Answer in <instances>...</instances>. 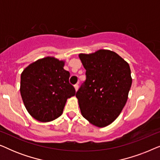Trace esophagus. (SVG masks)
<instances>
[{"mask_svg":"<svg viewBox=\"0 0 160 160\" xmlns=\"http://www.w3.org/2000/svg\"><path fill=\"white\" fill-rule=\"evenodd\" d=\"M74 88H75L76 91H77V90H78V84H76L74 85Z\"/></svg>","mask_w":160,"mask_h":160,"instance_id":"34e87169","label":"esophagus"}]
</instances>
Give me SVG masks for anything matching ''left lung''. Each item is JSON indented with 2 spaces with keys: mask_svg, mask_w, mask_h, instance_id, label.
<instances>
[{
  "mask_svg": "<svg viewBox=\"0 0 160 160\" xmlns=\"http://www.w3.org/2000/svg\"><path fill=\"white\" fill-rule=\"evenodd\" d=\"M79 58L86 69V80L76 94L81 113L93 125L108 126L128 100L132 85L130 65L110 50L80 54Z\"/></svg>",
  "mask_w": 160,
  "mask_h": 160,
  "instance_id": "left-lung-1",
  "label": "left lung"
}]
</instances>
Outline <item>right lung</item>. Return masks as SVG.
<instances>
[{"instance_id":"right-lung-1","label":"right lung","mask_w":160,"mask_h":160,"mask_svg":"<svg viewBox=\"0 0 160 160\" xmlns=\"http://www.w3.org/2000/svg\"><path fill=\"white\" fill-rule=\"evenodd\" d=\"M64 61L47 57L31 63L21 74L20 93L28 113L39 122L56 119L68 98L76 95Z\"/></svg>"}]
</instances>
